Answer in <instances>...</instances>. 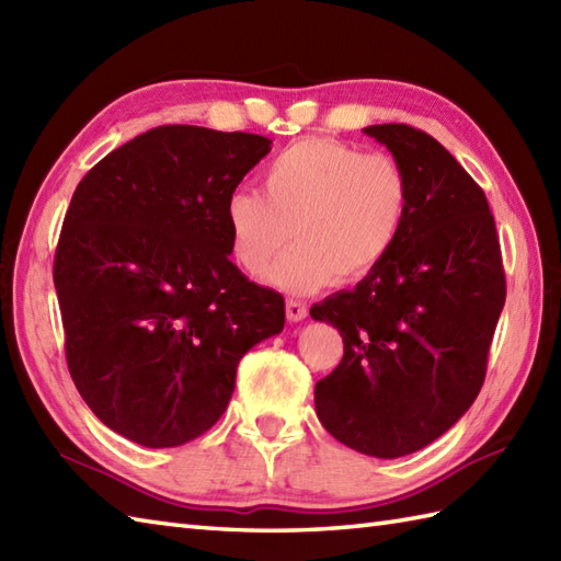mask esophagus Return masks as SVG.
Masks as SVG:
<instances>
[{
	"mask_svg": "<svg viewBox=\"0 0 561 561\" xmlns=\"http://www.w3.org/2000/svg\"><path fill=\"white\" fill-rule=\"evenodd\" d=\"M306 316H308V308L301 301H294V299L287 301V318L291 323H299V320H304Z\"/></svg>",
	"mask_w": 561,
	"mask_h": 561,
	"instance_id": "obj_1",
	"label": "esophagus"
}]
</instances>
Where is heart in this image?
<instances>
[{"label":"heart","mask_w":561,"mask_h":561,"mask_svg":"<svg viewBox=\"0 0 561 561\" xmlns=\"http://www.w3.org/2000/svg\"><path fill=\"white\" fill-rule=\"evenodd\" d=\"M262 195L238 187L224 202L233 260L257 274L287 245L267 279L306 294L356 282L400 241L410 214V175L390 153H364L328 137L294 141L262 171Z\"/></svg>","instance_id":"obj_1"}]
</instances>
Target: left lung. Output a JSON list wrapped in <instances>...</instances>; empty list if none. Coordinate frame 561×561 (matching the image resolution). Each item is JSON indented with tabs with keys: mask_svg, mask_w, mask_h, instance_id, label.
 <instances>
[{
	"mask_svg": "<svg viewBox=\"0 0 561 561\" xmlns=\"http://www.w3.org/2000/svg\"><path fill=\"white\" fill-rule=\"evenodd\" d=\"M364 133L410 175L400 241L352 291L311 308L340 330L344 356L316 383L318 420L340 444L400 458L432 444L478 398L506 301L494 217L482 187L410 125Z\"/></svg>",
	"mask_w": 561,
	"mask_h": 561,
	"instance_id": "8db88e82",
	"label": "left lung"
}]
</instances>
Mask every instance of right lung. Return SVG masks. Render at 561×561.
<instances>
[{
    "label": "right lung",
    "instance_id": "obj_1",
    "mask_svg": "<svg viewBox=\"0 0 561 561\" xmlns=\"http://www.w3.org/2000/svg\"><path fill=\"white\" fill-rule=\"evenodd\" d=\"M248 133L161 125L81 178L53 279L71 380L99 420L147 448L219 422L241 356L284 328V299L229 260L224 202L267 157Z\"/></svg>",
    "mask_w": 561,
    "mask_h": 561
}]
</instances>
